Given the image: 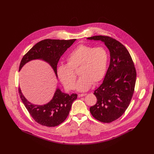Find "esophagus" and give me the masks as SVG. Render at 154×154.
Returning <instances> with one entry per match:
<instances>
[{
	"instance_id": "esophagus-1",
	"label": "esophagus",
	"mask_w": 154,
	"mask_h": 154,
	"mask_svg": "<svg viewBox=\"0 0 154 154\" xmlns=\"http://www.w3.org/2000/svg\"><path fill=\"white\" fill-rule=\"evenodd\" d=\"M86 93H84V94H78V97H81L85 96H86Z\"/></svg>"
}]
</instances>
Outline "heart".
I'll return each mask as SVG.
<instances>
[{
	"label": "heart",
	"instance_id": "b5f03b06",
	"mask_svg": "<svg viewBox=\"0 0 154 154\" xmlns=\"http://www.w3.org/2000/svg\"><path fill=\"white\" fill-rule=\"evenodd\" d=\"M108 61L107 51L102 47L78 45L68 55L66 64L60 65L57 75L66 88L73 90L77 75L74 71L78 68L80 77L77 89L79 91L88 90L92 84L101 81L106 73Z\"/></svg>",
	"mask_w": 154,
	"mask_h": 154
}]
</instances>
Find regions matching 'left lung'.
<instances>
[{"label": "left lung", "instance_id": "obj_1", "mask_svg": "<svg viewBox=\"0 0 154 154\" xmlns=\"http://www.w3.org/2000/svg\"><path fill=\"white\" fill-rule=\"evenodd\" d=\"M87 39L104 42L110 52V63L102 85L94 91L96 104L90 107L97 120L112 122L125 112L132 98L137 79L134 63L126 48L108 36H94Z\"/></svg>", "mask_w": 154, "mask_h": 154}]
</instances>
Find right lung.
<instances>
[{
    "label": "right lung",
    "mask_w": 154,
    "mask_h": 154,
    "mask_svg": "<svg viewBox=\"0 0 154 154\" xmlns=\"http://www.w3.org/2000/svg\"><path fill=\"white\" fill-rule=\"evenodd\" d=\"M75 39L60 40L46 39L42 40L29 51L22 58L19 71L28 61L35 59H42L48 62L57 76V64L61 57L72 45ZM19 96L32 118L39 124L49 127H55L67 118L72 102L77 94L69 95L57 89L53 99L47 104L36 105L30 103L18 88Z\"/></svg>",
    "instance_id": "obj_1"
}]
</instances>
